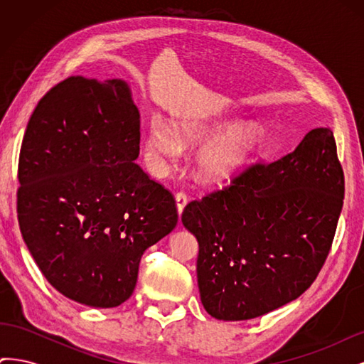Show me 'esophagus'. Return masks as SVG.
Returning <instances> with one entry per match:
<instances>
[{
	"label": "esophagus",
	"instance_id": "esophagus-1",
	"mask_svg": "<svg viewBox=\"0 0 364 364\" xmlns=\"http://www.w3.org/2000/svg\"><path fill=\"white\" fill-rule=\"evenodd\" d=\"M186 203H188V199H186V194L185 193H178L176 194V205H178V213H179V215L182 214V211H183V208L186 206Z\"/></svg>",
	"mask_w": 364,
	"mask_h": 364
}]
</instances>
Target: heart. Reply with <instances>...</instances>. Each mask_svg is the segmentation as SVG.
I'll list each match as a JSON object with an SVG mask.
<instances>
[{
  "label": "heart",
  "instance_id": "obj_1",
  "mask_svg": "<svg viewBox=\"0 0 364 364\" xmlns=\"http://www.w3.org/2000/svg\"><path fill=\"white\" fill-rule=\"evenodd\" d=\"M226 123H208L202 119H186L176 126V132L158 117L151 119L147 150L159 165L173 164L179 158L183 144H194L214 136L226 129ZM264 138L257 124L240 126L205 144L196 156L197 174L203 181L220 182L234 174L258 150Z\"/></svg>",
  "mask_w": 364,
  "mask_h": 364
}]
</instances>
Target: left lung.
Instances as JSON below:
<instances>
[{"instance_id": "1", "label": "left lung", "mask_w": 364, "mask_h": 364, "mask_svg": "<svg viewBox=\"0 0 364 364\" xmlns=\"http://www.w3.org/2000/svg\"><path fill=\"white\" fill-rule=\"evenodd\" d=\"M343 196L334 134L317 127L289 155L253 164L186 205L182 223L199 241L208 314L247 321L297 299L331 250Z\"/></svg>"}]
</instances>
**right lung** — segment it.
Returning a JSON list of instances; mask_svg holds the SVG:
<instances>
[{"label":"right lung","instance_id":"right-lung-1","mask_svg":"<svg viewBox=\"0 0 364 364\" xmlns=\"http://www.w3.org/2000/svg\"><path fill=\"white\" fill-rule=\"evenodd\" d=\"M126 82L70 77L43 95L18 164V222L47 281L112 308L135 290L142 253L178 223L173 194L149 178Z\"/></svg>","mask_w":364,"mask_h":364}]
</instances>
